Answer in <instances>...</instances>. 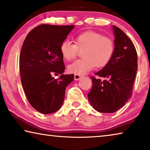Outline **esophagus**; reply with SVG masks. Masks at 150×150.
<instances>
[{
	"mask_svg": "<svg viewBox=\"0 0 150 150\" xmlns=\"http://www.w3.org/2000/svg\"><path fill=\"white\" fill-rule=\"evenodd\" d=\"M81 77H82L81 75H74L75 80H76V81H78V80H79Z\"/></svg>",
	"mask_w": 150,
	"mask_h": 150,
	"instance_id": "obj_1",
	"label": "esophagus"
}]
</instances>
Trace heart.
<instances>
[{
    "label": "heart",
    "mask_w": 150,
    "mask_h": 150,
    "mask_svg": "<svg viewBox=\"0 0 150 150\" xmlns=\"http://www.w3.org/2000/svg\"><path fill=\"white\" fill-rule=\"evenodd\" d=\"M75 44L64 40L60 46V52L66 61L75 59L79 50H83V59L73 62L68 67L69 72L83 75L96 67L106 66L110 61L115 50V44L110 38L94 31H87L75 38Z\"/></svg>",
    "instance_id": "heart-1"
}]
</instances>
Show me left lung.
I'll use <instances>...</instances> for the list:
<instances>
[{"instance_id": "left-lung-1", "label": "left lung", "mask_w": 150, "mask_h": 150, "mask_svg": "<svg viewBox=\"0 0 150 150\" xmlns=\"http://www.w3.org/2000/svg\"><path fill=\"white\" fill-rule=\"evenodd\" d=\"M115 50L110 61L95 75L104 81L91 77L92 88L88 94L96 110L112 113L125 104L132 96L137 70V54L132 41L122 31L112 26Z\"/></svg>"}]
</instances>
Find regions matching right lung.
Returning <instances> with one entry per match:
<instances>
[{
    "instance_id": "right-lung-1",
    "label": "right lung",
    "mask_w": 150,
    "mask_h": 150,
    "mask_svg": "<svg viewBox=\"0 0 150 150\" xmlns=\"http://www.w3.org/2000/svg\"><path fill=\"white\" fill-rule=\"evenodd\" d=\"M75 25H39L27 35L19 57L21 81L30 104L42 114H51L62 106L67 86L74 75H64L60 46ZM61 75L54 79L52 74Z\"/></svg>"
}]
</instances>
